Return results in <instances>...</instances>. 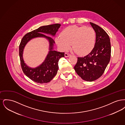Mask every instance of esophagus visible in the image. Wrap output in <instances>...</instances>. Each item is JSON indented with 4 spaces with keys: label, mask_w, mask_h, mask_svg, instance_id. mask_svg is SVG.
Listing matches in <instances>:
<instances>
[{
    "label": "esophagus",
    "mask_w": 125,
    "mask_h": 125,
    "mask_svg": "<svg viewBox=\"0 0 125 125\" xmlns=\"http://www.w3.org/2000/svg\"><path fill=\"white\" fill-rule=\"evenodd\" d=\"M70 55H71V54H70L67 53H65V57H68Z\"/></svg>",
    "instance_id": "1"
}]
</instances>
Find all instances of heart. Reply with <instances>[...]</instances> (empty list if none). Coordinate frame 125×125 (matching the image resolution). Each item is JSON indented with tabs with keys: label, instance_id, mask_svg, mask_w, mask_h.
<instances>
[{
	"label": "heart",
	"instance_id": "b5f03b06",
	"mask_svg": "<svg viewBox=\"0 0 125 125\" xmlns=\"http://www.w3.org/2000/svg\"><path fill=\"white\" fill-rule=\"evenodd\" d=\"M95 31L91 27L73 25L63 30L60 36L55 41L60 49L64 52L68 51L71 46L76 53L85 56L89 53L95 45Z\"/></svg>",
	"mask_w": 125,
	"mask_h": 125
}]
</instances>
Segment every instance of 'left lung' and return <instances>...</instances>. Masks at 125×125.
<instances>
[{
	"mask_svg": "<svg viewBox=\"0 0 125 125\" xmlns=\"http://www.w3.org/2000/svg\"><path fill=\"white\" fill-rule=\"evenodd\" d=\"M90 24L96 34L95 45L90 53L84 57H78L74 68L83 80L92 82L100 77L110 62L111 53L110 39L107 33L99 26Z\"/></svg>",
	"mask_w": 125,
	"mask_h": 125,
	"instance_id": "8db88e82",
	"label": "left lung"
}]
</instances>
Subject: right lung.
Here are the masks:
<instances>
[{
    "label": "right lung",
    "mask_w": 125,
    "mask_h": 125,
    "mask_svg": "<svg viewBox=\"0 0 125 125\" xmlns=\"http://www.w3.org/2000/svg\"><path fill=\"white\" fill-rule=\"evenodd\" d=\"M61 25L54 24L43 26L26 34L22 38L19 45V56L21 65L24 74L36 83H44L50 82L56 75L59 69V61L65 56L64 52H60L53 50L55 42L50 37L46 36L43 33L55 35ZM37 37H44L48 39L50 43V51L44 62L35 69L28 67L24 63L22 53L26 43L31 39Z\"/></svg>",
    "instance_id": "obj_1"
}]
</instances>
